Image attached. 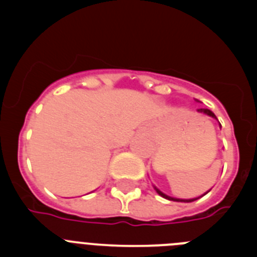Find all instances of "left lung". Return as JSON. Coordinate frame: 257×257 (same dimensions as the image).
Returning <instances> with one entry per match:
<instances>
[{"label": "left lung", "instance_id": "left-lung-1", "mask_svg": "<svg viewBox=\"0 0 257 257\" xmlns=\"http://www.w3.org/2000/svg\"><path fill=\"white\" fill-rule=\"evenodd\" d=\"M198 113H201V114H206V115H208V117H212V118H215V119H217L216 118V115L213 114V112H211L210 109H205V108H201V109H198ZM153 188H154V190H156L157 193H158V194H160L161 197H163V198H166V199H169V201H174V202H185V203H189V202H193V201H196V199H198V198H192V199H180V198H174V197H170V196H167V194H165V193L163 192H161L160 189H158V188L156 187V185H153ZM208 192H206L205 194H207ZM205 194H203V196H205ZM202 197V196H201Z\"/></svg>", "mask_w": 257, "mask_h": 257}]
</instances>
